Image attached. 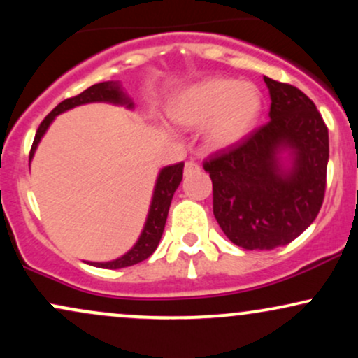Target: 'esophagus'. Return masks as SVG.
<instances>
[{"label": "esophagus", "mask_w": 358, "mask_h": 358, "mask_svg": "<svg viewBox=\"0 0 358 358\" xmlns=\"http://www.w3.org/2000/svg\"><path fill=\"white\" fill-rule=\"evenodd\" d=\"M200 170V165L196 162H187L185 163V175H192Z\"/></svg>", "instance_id": "esophagus-1"}]
</instances>
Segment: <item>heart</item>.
<instances>
[{"instance_id": "1", "label": "heart", "mask_w": 358, "mask_h": 358, "mask_svg": "<svg viewBox=\"0 0 358 358\" xmlns=\"http://www.w3.org/2000/svg\"><path fill=\"white\" fill-rule=\"evenodd\" d=\"M261 108V92L252 84L210 77L183 89L171 102L170 114L178 124L187 127L208 122V143L227 148L237 145L254 129Z\"/></svg>"}]
</instances>
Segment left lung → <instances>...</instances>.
I'll return each mask as SVG.
<instances>
[{"instance_id":"left-lung-1","label":"left lung","mask_w":358,"mask_h":358,"mask_svg":"<svg viewBox=\"0 0 358 358\" xmlns=\"http://www.w3.org/2000/svg\"><path fill=\"white\" fill-rule=\"evenodd\" d=\"M269 122L237 145L205 159L213 187V215L234 244L271 250L289 244L316 219L324 199L328 127L313 101L298 87L264 77ZM281 147L294 150L282 174Z\"/></svg>"}]
</instances>
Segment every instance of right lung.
Returning a JSON list of instances; mask_svg holds the SVG:
<instances>
[{
	"mask_svg": "<svg viewBox=\"0 0 358 358\" xmlns=\"http://www.w3.org/2000/svg\"><path fill=\"white\" fill-rule=\"evenodd\" d=\"M87 102H114V104H126L127 108H133V102L126 99V96L122 94V90L119 87L117 82H101V84L90 85L89 89L84 90V92L62 101L60 104L57 106V108L53 109L42 122H40L34 139V145H31V150H30V159L35 153L36 145L40 143V139H42L45 131H47V127L50 126V122L55 119V116H59V114L64 113V110L76 108V106L87 104ZM182 178H183V162L163 168V170L159 171L158 180H156L153 202H151L146 225L145 229H143V234L141 237H139V241L136 242V245H134L129 252H126L122 257L116 259V261L92 262V266H97V268H104V269H121V268H127V266L138 264V262L145 261V259L150 257L156 250V248H158L159 239H162L163 229H165V224H166L168 210H170L171 199H173V193L176 188H178Z\"/></svg>",
	"mask_w": 358,
	"mask_h": 358,
	"instance_id": "right-lung-1",
	"label": "right lung"
}]
</instances>
